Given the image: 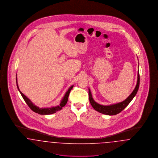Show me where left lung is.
<instances>
[{
	"label": "left lung",
	"mask_w": 158,
	"mask_h": 158,
	"mask_svg": "<svg viewBox=\"0 0 158 158\" xmlns=\"http://www.w3.org/2000/svg\"><path fill=\"white\" fill-rule=\"evenodd\" d=\"M139 84H140V75H139V72L138 71L137 85L135 86V89L132 92V93L129 95V97L126 100H124V101H123L121 102L113 104V105H106V106L100 105L98 103H97L92 98L90 89H89V99L90 104L92 105V106L99 113H102V114H106V115H116V114L121 112L129 104V103L135 97L137 91L139 90Z\"/></svg>",
	"instance_id": "left-lung-1"
}]
</instances>
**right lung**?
<instances>
[{
    "mask_svg": "<svg viewBox=\"0 0 158 158\" xmlns=\"http://www.w3.org/2000/svg\"><path fill=\"white\" fill-rule=\"evenodd\" d=\"M16 85H17V87H18V89L19 90V91L20 92L23 98L24 101H25V102L27 103V104L28 105V106L31 109V110H32L35 113H38L39 114H41V115H49V114H52L53 113H56L57 111H59L60 110H61L62 107L64 106L66 104H67L68 102V97H69V94H70V90H72V89L73 88V86H71L69 89H68V91L66 92V94L64 95V97L63 98V99L61 100V102H60V105H58V106H53L52 108H40L39 107L37 106L36 105H34L31 101H30V99L27 98L25 95H23V93L20 91L19 89V87H18V83H17V77H16Z\"/></svg>",
    "mask_w": 158,
    "mask_h": 158,
    "instance_id": "1",
    "label": "right lung"
}]
</instances>
